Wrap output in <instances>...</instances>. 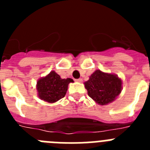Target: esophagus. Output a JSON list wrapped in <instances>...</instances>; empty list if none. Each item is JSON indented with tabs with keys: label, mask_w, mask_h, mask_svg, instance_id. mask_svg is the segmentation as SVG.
Segmentation results:
<instances>
[{
	"label": "esophagus",
	"mask_w": 150,
	"mask_h": 150,
	"mask_svg": "<svg viewBox=\"0 0 150 150\" xmlns=\"http://www.w3.org/2000/svg\"><path fill=\"white\" fill-rule=\"evenodd\" d=\"M76 81L78 82V83H82V82H83V79H82V78H79V79H76Z\"/></svg>",
	"instance_id": "1"
}]
</instances>
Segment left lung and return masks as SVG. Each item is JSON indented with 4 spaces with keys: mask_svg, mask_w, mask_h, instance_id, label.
<instances>
[{
    "mask_svg": "<svg viewBox=\"0 0 150 150\" xmlns=\"http://www.w3.org/2000/svg\"><path fill=\"white\" fill-rule=\"evenodd\" d=\"M122 80L117 75L97 70L84 85L88 96L97 104L106 105L112 102L122 91Z\"/></svg>",
    "mask_w": 150,
    "mask_h": 150,
    "instance_id": "1",
    "label": "left lung"
}]
</instances>
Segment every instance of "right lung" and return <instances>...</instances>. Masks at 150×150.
<instances>
[{
    "label": "right lung",
    "instance_id": "right-lung-1",
    "mask_svg": "<svg viewBox=\"0 0 150 150\" xmlns=\"http://www.w3.org/2000/svg\"><path fill=\"white\" fill-rule=\"evenodd\" d=\"M73 82L71 78L62 79L55 71H51L37 82L38 96L44 101L55 103L65 96L68 84Z\"/></svg>",
    "mask_w": 150,
    "mask_h": 150
}]
</instances>
